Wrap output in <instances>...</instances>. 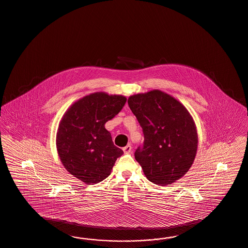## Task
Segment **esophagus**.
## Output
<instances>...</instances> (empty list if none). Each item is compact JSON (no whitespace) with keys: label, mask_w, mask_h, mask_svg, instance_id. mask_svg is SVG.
Here are the masks:
<instances>
[{"label":"esophagus","mask_w":248,"mask_h":248,"mask_svg":"<svg viewBox=\"0 0 248 248\" xmlns=\"http://www.w3.org/2000/svg\"><path fill=\"white\" fill-rule=\"evenodd\" d=\"M123 150H124V154H130V153L132 152V145H127L126 146H124V147L123 148Z\"/></svg>","instance_id":"1"}]
</instances>
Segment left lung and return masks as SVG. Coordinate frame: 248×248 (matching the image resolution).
<instances>
[{"instance_id": "1", "label": "left lung", "mask_w": 248, "mask_h": 248, "mask_svg": "<svg viewBox=\"0 0 248 248\" xmlns=\"http://www.w3.org/2000/svg\"><path fill=\"white\" fill-rule=\"evenodd\" d=\"M128 105L143 129L144 142L135 157L154 184L180 180L196 155L198 136L187 109L172 96L154 90L130 96Z\"/></svg>"}]
</instances>
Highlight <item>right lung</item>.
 Wrapping results in <instances>:
<instances>
[{"mask_svg": "<svg viewBox=\"0 0 248 248\" xmlns=\"http://www.w3.org/2000/svg\"><path fill=\"white\" fill-rule=\"evenodd\" d=\"M126 98L104 93L90 94L72 104L60 122L57 148L65 169L87 184L110 174L124 151L113 145L104 124L119 113Z\"/></svg>", "mask_w": 248, "mask_h": 248, "instance_id": "right-lung-1", "label": "right lung"}]
</instances>
